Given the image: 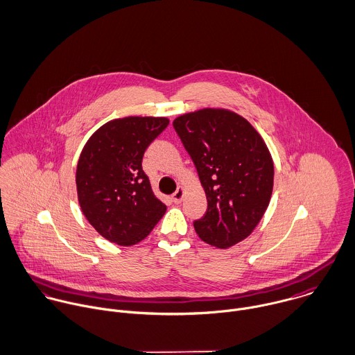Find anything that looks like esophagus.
<instances>
[{
  "instance_id": "esophagus-1",
  "label": "esophagus",
  "mask_w": 355,
  "mask_h": 355,
  "mask_svg": "<svg viewBox=\"0 0 355 355\" xmlns=\"http://www.w3.org/2000/svg\"><path fill=\"white\" fill-rule=\"evenodd\" d=\"M183 196H184V187H183V186H179L178 190H176V191L173 193V196H172L173 202H175V204H179V202L182 201Z\"/></svg>"
}]
</instances>
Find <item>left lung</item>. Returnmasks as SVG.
<instances>
[{
    "instance_id": "obj_1",
    "label": "left lung",
    "mask_w": 355,
    "mask_h": 355,
    "mask_svg": "<svg viewBox=\"0 0 355 355\" xmlns=\"http://www.w3.org/2000/svg\"><path fill=\"white\" fill-rule=\"evenodd\" d=\"M205 191L208 209L194 222L198 236L226 249L250 236L272 194L274 164L260 133L227 109L205 107L173 121Z\"/></svg>"
}]
</instances>
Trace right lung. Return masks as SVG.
I'll return each mask as SVG.
<instances>
[{
    "mask_svg": "<svg viewBox=\"0 0 355 355\" xmlns=\"http://www.w3.org/2000/svg\"><path fill=\"white\" fill-rule=\"evenodd\" d=\"M168 123L166 117L112 119L94 132L80 154L76 183L81 211L110 242H140L166 211L151 190L141 159Z\"/></svg>",
    "mask_w": 355,
    "mask_h": 355,
    "instance_id": "right-lung-1",
    "label": "right lung"
}]
</instances>
